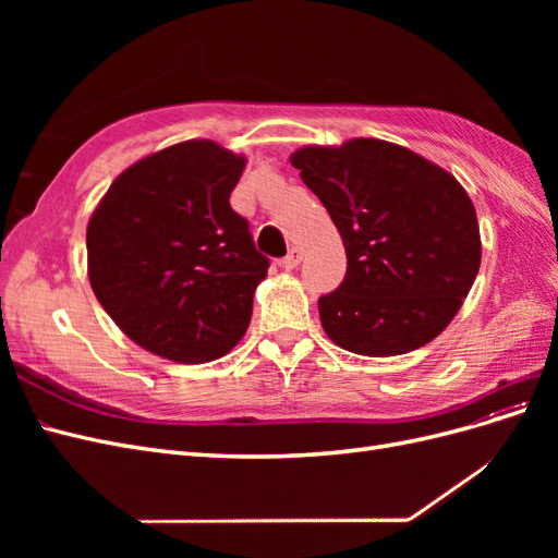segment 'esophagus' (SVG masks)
<instances>
[{
    "label": "esophagus",
    "instance_id": "1",
    "mask_svg": "<svg viewBox=\"0 0 558 558\" xmlns=\"http://www.w3.org/2000/svg\"><path fill=\"white\" fill-rule=\"evenodd\" d=\"M300 260H302V248H300V246H293L289 253H286V258L281 260V265H283L286 269H293V267L300 265Z\"/></svg>",
    "mask_w": 558,
    "mask_h": 558
}]
</instances>
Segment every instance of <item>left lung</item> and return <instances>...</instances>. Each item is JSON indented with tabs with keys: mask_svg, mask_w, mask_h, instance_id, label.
Returning <instances> with one entry per match:
<instances>
[{
	"mask_svg": "<svg viewBox=\"0 0 558 558\" xmlns=\"http://www.w3.org/2000/svg\"><path fill=\"white\" fill-rule=\"evenodd\" d=\"M342 234L347 275L318 298L320 326L361 356L428 344L461 310L482 260L477 214L442 167L381 140L291 158Z\"/></svg>",
	"mask_w": 558,
	"mask_h": 558,
	"instance_id": "obj_1",
	"label": "left lung"
}]
</instances>
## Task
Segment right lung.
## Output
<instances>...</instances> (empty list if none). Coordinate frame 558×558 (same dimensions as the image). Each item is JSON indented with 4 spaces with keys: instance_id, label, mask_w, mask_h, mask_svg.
<instances>
[{
    "instance_id": "1",
    "label": "right lung",
    "mask_w": 558,
    "mask_h": 558,
    "mask_svg": "<svg viewBox=\"0 0 558 558\" xmlns=\"http://www.w3.org/2000/svg\"><path fill=\"white\" fill-rule=\"evenodd\" d=\"M244 158L183 142L118 177L88 223V277L130 340L177 363L238 344L269 258L230 207Z\"/></svg>"
}]
</instances>
